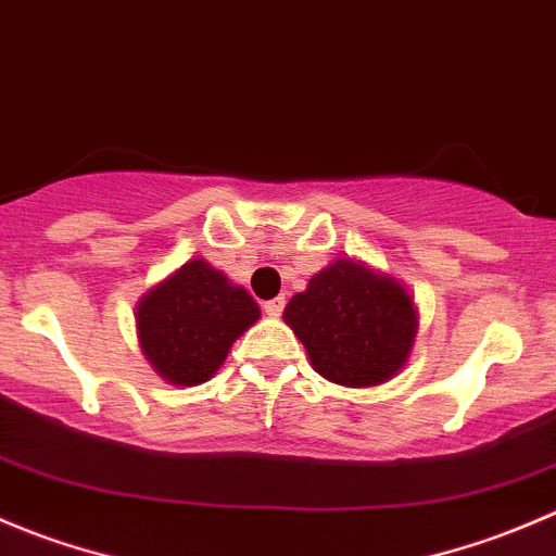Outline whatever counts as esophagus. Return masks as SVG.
Here are the masks:
<instances>
[{
  "label": "esophagus",
  "instance_id": "obj_1",
  "mask_svg": "<svg viewBox=\"0 0 556 556\" xmlns=\"http://www.w3.org/2000/svg\"><path fill=\"white\" fill-rule=\"evenodd\" d=\"M282 309H285L282 295H277V299H271V301H266V304H263V312H266L268 317H279V315H282Z\"/></svg>",
  "mask_w": 556,
  "mask_h": 556
}]
</instances>
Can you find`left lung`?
<instances>
[{"label": "left lung", "mask_w": 556, "mask_h": 556, "mask_svg": "<svg viewBox=\"0 0 556 556\" xmlns=\"http://www.w3.org/2000/svg\"><path fill=\"white\" fill-rule=\"evenodd\" d=\"M285 323L317 375L337 386L371 388L407 364L418 306L396 277L355 257H337L285 306Z\"/></svg>", "instance_id": "left-lung-1"}]
</instances>
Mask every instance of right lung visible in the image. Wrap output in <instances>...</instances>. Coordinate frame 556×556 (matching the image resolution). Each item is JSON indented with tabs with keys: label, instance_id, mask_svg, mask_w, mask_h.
<instances>
[{
	"label": "right lung",
	"instance_id": "1",
	"mask_svg": "<svg viewBox=\"0 0 556 556\" xmlns=\"http://www.w3.org/2000/svg\"><path fill=\"white\" fill-rule=\"evenodd\" d=\"M257 320L255 299L203 257L176 268L135 306L147 361L165 382L185 388L212 380L236 339Z\"/></svg>",
	"mask_w": 556,
	"mask_h": 556
}]
</instances>
